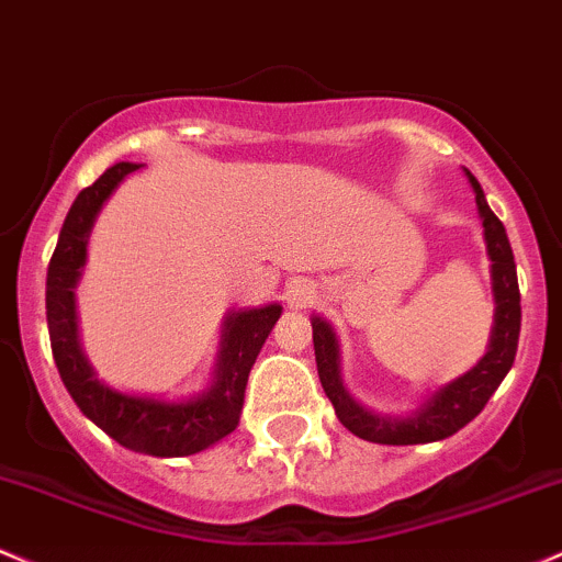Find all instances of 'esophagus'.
<instances>
[{
  "label": "esophagus",
  "mask_w": 562,
  "mask_h": 562,
  "mask_svg": "<svg viewBox=\"0 0 562 562\" xmlns=\"http://www.w3.org/2000/svg\"><path fill=\"white\" fill-rule=\"evenodd\" d=\"M315 294H318V289H315V283L307 279H294L286 283V302L292 307L311 305V302L315 300Z\"/></svg>",
  "instance_id": "esophagus-1"
}]
</instances>
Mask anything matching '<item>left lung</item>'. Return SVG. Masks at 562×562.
I'll return each mask as SVG.
<instances>
[{"mask_svg": "<svg viewBox=\"0 0 562 562\" xmlns=\"http://www.w3.org/2000/svg\"><path fill=\"white\" fill-rule=\"evenodd\" d=\"M468 178L475 188L477 212L483 217V236L491 257V279H494V331H491L488 352L477 361L468 374L440 387L425 406L417 408L412 417H382V414L369 412L361 403L350 398L345 390L342 376H339V348L331 326L324 318L311 321L313 324V348L315 363H318V376L324 384V393L329 395L337 419L358 438L371 440V443L384 446H414L443 440L449 435L462 430L483 412L491 395L496 393L507 371L513 369L515 352H518L520 337V289L518 270H515L513 247H509L507 231L502 220L491 212L488 201L483 196V188L472 175Z\"/></svg>", "mask_w": 562, "mask_h": 562, "instance_id": "left-lung-1", "label": "left lung"}]
</instances>
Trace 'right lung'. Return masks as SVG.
Here are the masks:
<instances>
[{
	"mask_svg": "<svg viewBox=\"0 0 562 562\" xmlns=\"http://www.w3.org/2000/svg\"><path fill=\"white\" fill-rule=\"evenodd\" d=\"M140 164L119 161L79 193L60 228L58 247L47 268V326L60 380L87 419L109 432L124 449L148 457H191L220 443L236 430L244 390L257 352L281 315V305L249 307L225 318L217 371L206 393L191 401L140 398L111 390L94 376L79 345L74 289L87 260V238L100 206Z\"/></svg>",
	"mask_w": 562,
	"mask_h": 562,
	"instance_id": "1",
	"label": "right lung"
}]
</instances>
